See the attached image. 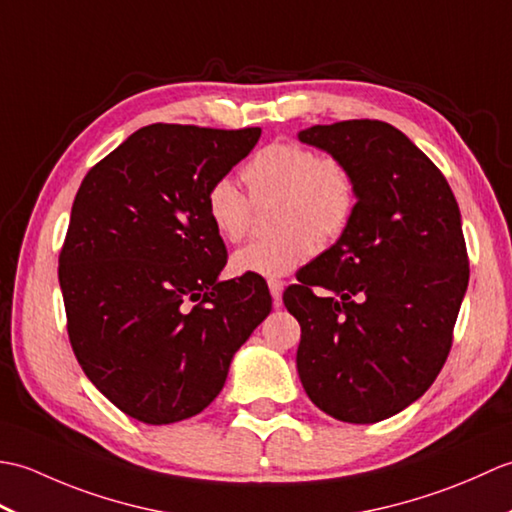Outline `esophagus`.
<instances>
[{
	"label": "esophagus",
	"instance_id": "esophagus-1",
	"mask_svg": "<svg viewBox=\"0 0 512 512\" xmlns=\"http://www.w3.org/2000/svg\"><path fill=\"white\" fill-rule=\"evenodd\" d=\"M268 288H270V295H273L275 306H281V295H284V281L268 279Z\"/></svg>",
	"mask_w": 512,
	"mask_h": 512
}]
</instances>
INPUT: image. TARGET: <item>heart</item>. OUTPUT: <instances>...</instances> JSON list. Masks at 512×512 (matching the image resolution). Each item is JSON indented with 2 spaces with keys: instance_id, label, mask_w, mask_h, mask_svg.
I'll return each mask as SVG.
<instances>
[{
  "instance_id": "b5f03b06",
  "label": "heart",
  "mask_w": 512,
  "mask_h": 512,
  "mask_svg": "<svg viewBox=\"0 0 512 512\" xmlns=\"http://www.w3.org/2000/svg\"><path fill=\"white\" fill-rule=\"evenodd\" d=\"M250 198H277L275 235L255 239L233 255L235 273L262 277L290 275L310 259L314 239L330 244L350 224L358 187L341 158L314 154L295 140L266 145L242 171ZM233 180L222 178L206 191V215L228 242L244 239L253 224V202Z\"/></svg>"
}]
</instances>
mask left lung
Here are the masks:
<instances>
[{"label": "left lung", "mask_w": 512, "mask_h": 512, "mask_svg": "<svg viewBox=\"0 0 512 512\" xmlns=\"http://www.w3.org/2000/svg\"><path fill=\"white\" fill-rule=\"evenodd\" d=\"M352 169L358 200L336 244L284 292L301 325L297 372L328 416L369 424L409 407L447 361L469 255L447 178L383 121L299 132Z\"/></svg>", "instance_id": "8db88e82"}]
</instances>
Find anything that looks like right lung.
Wrapping results in <instances>:
<instances>
[{
    "label": "right lung",
    "instance_id": "1",
    "mask_svg": "<svg viewBox=\"0 0 512 512\" xmlns=\"http://www.w3.org/2000/svg\"><path fill=\"white\" fill-rule=\"evenodd\" d=\"M262 129L156 123L83 178L59 255L76 361L145 424L187 420L220 394L273 299L259 275L220 281L226 246L206 191Z\"/></svg>",
    "mask_w": 512,
    "mask_h": 512
}]
</instances>
